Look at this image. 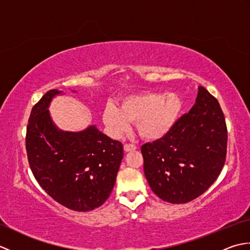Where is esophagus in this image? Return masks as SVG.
Listing matches in <instances>:
<instances>
[{"instance_id": "34e87169", "label": "esophagus", "mask_w": 250, "mask_h": 250, "mask_svg": "<svg viewBox=\"0 0 250 250\" xmlns=\"http://www.w3.org/2000/svg\"><path fill=\"white\" fill-rule=\"evenodd\" d=\"M124 148H125V151H132V150H135L137 147L133 144H125Z\"/></svg>"}]
</instances>
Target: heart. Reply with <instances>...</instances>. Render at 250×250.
Here are the masks:
<instances>
[{
  "mask_svg": "<svg viewBox=\"0 0 250 250\" xmlns=\"http://www.w3.org/2000/svg\"><path fill=\"white\" fill-rule=\"evenodd\" d=\"M182 99L176 93L145 92L122 99L120 108L114 104L104 107L102 118L115 136L128 132L131 122H136L137 132L146 140H157L166 135L176 121L182 109Z\"/></svg>",
  "mask_w": 250,
  "mask_h": 250,
  "instance_id": "b5f03b06",
  "label": "heart"
}]
</instances>
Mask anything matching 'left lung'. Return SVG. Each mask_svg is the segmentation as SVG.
Wrapping results in <instances>:
<instances>
[{"mask_svg":"<svg viewBox=\"0 0 250 250\" xmlns=\"http://www.w3.org/2000/svg\"><path fill=\"white\" fill-rule=\"evenodd\" d=\"M227 142L226 120L218 101L199 87L189 113L160 140L141 148L151 190L173 204L198 198L219 176L226 162Z\"/></svg>","mask_w":250,"mask_h":250,"instance_id":"left-lung-1","label":"left lung"}]
</instances>
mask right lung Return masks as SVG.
<instances>
[{
  "instance_id": "right-lung-1",
  "label": "right lung",
  "mask_w": 250,
  "mask_h": 250,
  "mask_svg": "<svg viewBox=\"0 0 250 250\" xmlns=\"http://www.w3.org/2000/svg\"><path fill=\"white\" fill-rule=\"evenodd\" d=\"M61 93L49 90L31 110L25 136L29 164L37 183L58 203L72 210H92L114 188L124 146L95 125L81 132L58 129L48 107Z\"/></svg>"
}]
</instances>
